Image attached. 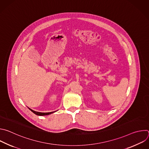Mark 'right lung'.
I'll return each mask as SVG.
<instances>
[{
    "label": "right lung",
    "mask_w": 149,
    "mask_h": 149,
    "mask_svg": "<svg viewBox=\"0 0 149 149\" xmlns=\"http://www.w3.org/2000/svg\"><path fill=\"white\" fill-rule=\"evenodd\" d=\"M32 112H33L34 114H35L36 115H38V116H47V115H49V114H51L55 111H53V112H49V113H40V112H37V111H33L32 110V109L28 108Z\"/></svg>",
    "instance_id": "obj_1"
}]
</instances>
